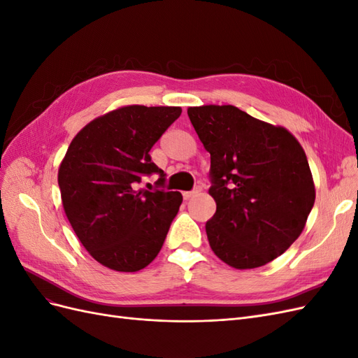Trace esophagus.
I'll list each match as a JSON object with an SVG mask.
<instances>
[{"label":"esophagus","mask_w":358,"mask_h":358,"mask_svg":"<svg viewBox=\"0 0 358 358\" xmlns=\"http://www.w3.org/2000/svg\"><path fill=\"white\" fill-rule=\"evenodd\" d=\"M200 191H201V188H200V187H196V188H194L192 191H185V192L182 194V196H183V199H185V200H189L191 197L197 196V194H199Z\"/></svg>","instance_id":"34e87169"}]
</instances>
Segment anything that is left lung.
<instances>
[{
    "instance_id": "obj_1",
    "label": "left lung",
    "mask_w": 358,
    "mask_h": 358,
    "mask_svg": "<svg viewBox=\"0 0 358 358\" xmlns=\"http://www.w3.org/2000/svg\"><path fill=\"white\" fill-rule=\"evenodd\" d=\"M188 116L210 154L212 251L234 268L267 264L294 243L315 203L305 150L285 128L234 106L189 107Z\"/></svg>"
}]
</instances>
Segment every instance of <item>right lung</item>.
I'll use <instances>...</instances> for the list:
<instances>
[{
    "label": "right lung",
    "mask_w": 358,
    "mask_h": 358,
    "mask_svg": "<svg viewBox=\"0 0 358 358\" xmlns=\"http://www.w3.org/2000/svg\"><path fill=\"white\" fill-rule=\"evenodd\" d=\"M180 113V107H121L80 129L61 162L58 185L76 236L116 272L152 263L178 215L180 192L137 185L154 173L157 185H164L149 150Z\"/></svg>",
    "instance_id": "obj_1"
}]
</instances>
